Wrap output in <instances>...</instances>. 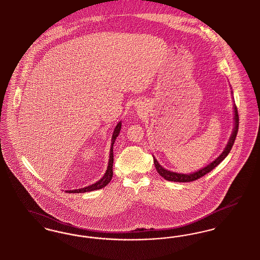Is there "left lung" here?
<instances>
[{
	"instance_id": "8db88e82",
	"label": "left lung",
	"mask_w": 260,
	"mask_h": 260,
	"mask_svg": "<svg viewBox=\"0 0 260 260\" xmlns=\"http://www.w3.org/2000/svg\"><path fill=\"white\" fill-rule=\"evenodd\" d=\"M234 120H235V127L233 129L232 135L229 139V142H228L226 148L224 149L223 152L219 155L218 157L215 160H213L211 164L206 165L205 167L202 168L199 171L192 172L191 174H181V173H176V172L166 170L153 157V164H154V166H155L156 171L158 172V174L161 177H164L165 180L172 181V182H191V181H194L197 179H200V178L205 176V174H207L213 168H215L229 154L230 150H232L233 145H234V142L236 140V137L238 134V129H239V114H238V110H237L236 105H234Z\"/></svg>"
}]
</instances>
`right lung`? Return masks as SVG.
Masks as SVG:
<instances>
[{"label": "right lung", "instance_id": "right-lung-1", "mask_svg": "<svg viewBox=\"0 0 260 260\" xmlns=\"http://www.w3.org/2000/svg\"><path fill=\"white\" fill-rule=\"evenodd\" d=\"M121 130V121L118 122L116 125L113 134H112V138H111V148L110 150V160H109V165H108V169L105 173V175L101 178L99 181H96L95 184H92L88 187L85 188H81V189H77V190H69V191H66L67 192H86V191H96V190H100L104 187H106L111 180L113 172H112V166H113V144L116 140V137L119 135V132Z\"/></svg>", "mask_w": 260, "mask_h": 260}]
</instances>
